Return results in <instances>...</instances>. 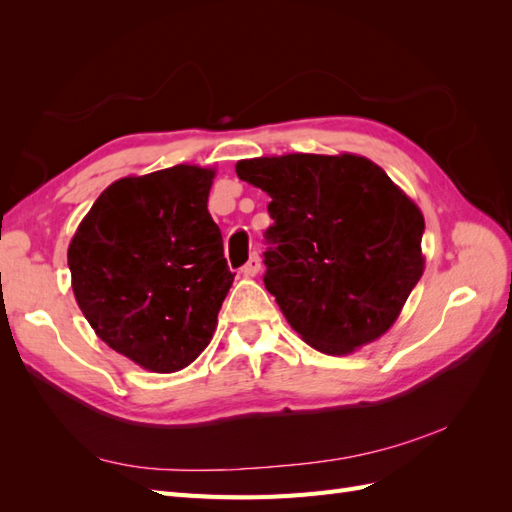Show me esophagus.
Segmentation results:
<instances>
[{"instance_id":"esophagus-1","label":"esophagus","mask_w":512,"mask_h":512,"mask_svg":"<svg viewBox=\"0 0 512 512\" xmlns=\"http://www.w3.org/2000/svg\"><path fill=\"white\" fill-rule=\"evenodd\" d=\"M258 271H260V256H258V254H252L250 260H247L245 265L241 267V273H243L245 277H254V275H258Z\"/></svg>"}]
</instances>
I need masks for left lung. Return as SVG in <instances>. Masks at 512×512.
<instances>
[{"label": "left lung", "mask_w": 512, "mask_h": 512, "mask_svg": "<svg viewBox=\"0 0 512 512\" xmlns=\"http://www.w3.org/2000/svg\"><path fill=\"white\" fill-rule=\"evenodd\" d=\"M271 196L265 286L290 327L348 354L393 327L425 258L423 213L367 158L288 153L237 162Z\"/></svg>", "instance_id": "left-lung-1"}]
</instances>
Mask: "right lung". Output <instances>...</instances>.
<instances>
[{"instance_id":"1","label":"right lung","mask_w":512,"mask_h":512,"mask_svg":"<svg viewBox=\"0 0 512 512\" xmlns=\"http://www.w3.org/2000/svg\"><path fill=\"white\" fill-rule=\"evenodd\" d=\"M213 177L190 164L123 177L68 247L74 297L96 335L158 374L188 367L209 346L235 280L207 209Z\"/></svg>"}]
</instances>
